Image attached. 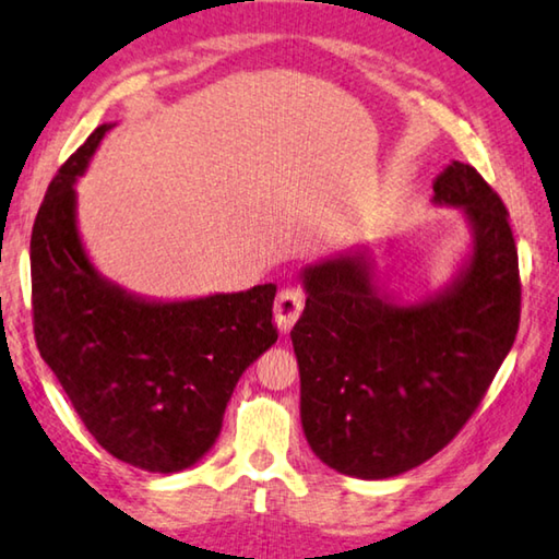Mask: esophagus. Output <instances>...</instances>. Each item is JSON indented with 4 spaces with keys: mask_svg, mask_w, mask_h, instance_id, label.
Masks as SVG:
<instances>
[{
    "mask_svg": "<svg viewBox=\"0 0 559 559\" xmlns=\"http://www.w3.org/2000/svg\"><path fill=\"white\" fill-rule=\"evenodd\" d=\"M305 309V292L297 287H285L274 301V321L282 331H289Z\"/></svg>",
    "mask_w": 559,
    "mask_h": 559,
    "instance_id": "1",
    "label": "esophagus"
}]
</instances>
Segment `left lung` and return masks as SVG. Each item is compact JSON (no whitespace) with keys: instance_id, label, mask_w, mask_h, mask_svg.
<instances>
[{"instance_id":"8db88e82","label":"left lung","mask_w":559,"mask_h":559,"mask_svg":"<svg viewBox=\"0 0 559 559\" xmlns=\"http://www.w3.org/2000/svg\"><path fill=\"white\" fill-rule=\"evenodd\" d=\"M435 203L472 223V258L437 297L395 305L373 262L338 254L305 270L307 307L292 329L301 427L326 466L390 478L452 442L476 413L521 324V274L508 211L472 164L437 176Z\"/></svg>"}]
</instances>
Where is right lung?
<instances>
[{"label":"right lung","mask_w":559,"mask_h":559,"mask_svg":"<svg viewBox=\"0 0 559 559\" xmlns=\"http://www.w3.org/2000/svg\"><path fill=\"white\" fill-rule=\"evenodd\" d=\"M110 130L100 124L48 183L32 230L38 354L105 452L174 474L209 452L225 405L277 341L274 285L189 301H146L103 280L75 228V176Z\"/></svg>","instance_id":"add662e5"}]
</instances>
